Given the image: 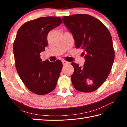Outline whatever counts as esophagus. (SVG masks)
Masks as SVG:
<instances>
[{
  "label": "esophagus",
  "instance_id": "esophagus-1",
  "mask_svg": "<svg viewBox=\"0 0 127 127\" xmlns=\"http://www.w3.org/2000/svg\"><path fill=\"white\" fill-rule=\"evenodd\" d=\"M62 63H63V65H67V64H68L69 63L68 62H66L65 61H62Z\"/></svg>",
  "mask_w": 127,
  "mask_h": 127
}]
</instances>
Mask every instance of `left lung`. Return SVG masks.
<instances>
[{
    "instance_id": "left-lung-1",
    "label": "left lung",
    "mask_w": 127,
    "mask_h": 127,
    "mask_svg": "<svg viewBox=\"0 0 127 127\" xmlns=\"http://www.w3.org/2000/svg\"><path fill=\"white\" fill-rule=\"evenodd\" d=\"M62 19L73 36L76 48L86 53L82 67L72 63L74 67L72 85L81 92L95 91L107 78L114 61L110 32L100 21L89 14H74Z\"/></svg>"
}]
</instances>
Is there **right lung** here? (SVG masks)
<instances>
[{
  "mask_svg": "<svg viewBox=\"0 0 127 127\" xmlns=\"http://www.w3.org/2000/svg\"><path fill=\"white\" fill-rule=\"evenodd\" d=\"M63 22L57 17H40L25 23L17 33L13 43L17 73L30 91L46 95L57 84L63 64L60 60L42 61L40 53L48 46L49 31Z\"/></svg>",
  "mask_w": 127,
  "mask_h": 127,
  "instance_id": "add662e5",
  "label": "right lung"
}]
</instances>
